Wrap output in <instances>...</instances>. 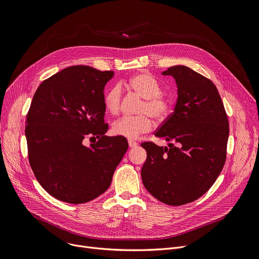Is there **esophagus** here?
<instances>
[{
    "mask_svg": "<svg viewBox=\"0 0 259 259\" xmlns=\"http://www.w3.org/2000/svg\"><path fill=\"white\" fill-rule=\"evenodd\" d=\"M128 144L130 147H135L137 145V142L135 140H132V139H129L128 140Z\"/></svg>",
    "mask_w": 259,
    "mask_h": 259,
    "instance_id": "1",
    "label": "esophagus"
}]
</instances>
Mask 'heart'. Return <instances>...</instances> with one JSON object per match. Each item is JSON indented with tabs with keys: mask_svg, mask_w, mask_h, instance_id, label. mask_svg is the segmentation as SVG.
<instances>
[{
	"mask_svg": "<svg viewBox=\"0 0 259 259\" xmlns=\"http://www.w3.org/2000/svg\"><path fill=\"white\" fill-rule=\"evenodd\" d=\"M127 85L134 93L143 98V102L139 107L141 115L122 117L113 124L112 131L118 136L132 139L153 129V117L158 122H164L171 114L172 102L169 97L161 93L159 82L150 73H137L129 79ZM121 99L122 87L119 84L110 87L104 93L103 103L109 114L117 115L119 113Z\"/></svg>",
	"mask_w": 259,
	"mask_h": 259,
	"instance_id": "obj_1",
	"label": "heart"
}]
</instances>
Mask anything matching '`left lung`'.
<instances>
[{"instance_id": "1", "label": "left lung", "mask_w": 259, "mask_h": 259, "mask_svg": "<svg viewBox=\"0 0 259 259\" xmlns=\"http://www.w3.org/2000/svg\"><path fill=\"white\" fill-rule=\"evenodd\" d=\"M162 75L174 78L178 97L155 135L170 143H141L146 151L141 178L156 199L180 206L202 197L217 179L226 163L230 127L212 81L184 65L171 66Z\"/></svg>"}]
</instances>
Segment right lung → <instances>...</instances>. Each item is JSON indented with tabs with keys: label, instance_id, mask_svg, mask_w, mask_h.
I'll return each mask as SVG.
<instances>
[{
	"label": "right lung",
	"instance_id": "right-lung-1",
	"mask_svg": "<svg viewBox=\"0 0 259 259\" xmlns=\"http://www.w3.org/2000/svg\"><path fill=\"white\" fill-rule=\"evenodd\" d=\"M112 70L66 67L43 81L26 115L29 165L42 188L69 204L103 194L128 150L123 136H105L103 90ZM97 139L89 147L82 140Z\"/></svg>",
	"mask_w": 259,
	"mask_h": 259
}]
</instances>
